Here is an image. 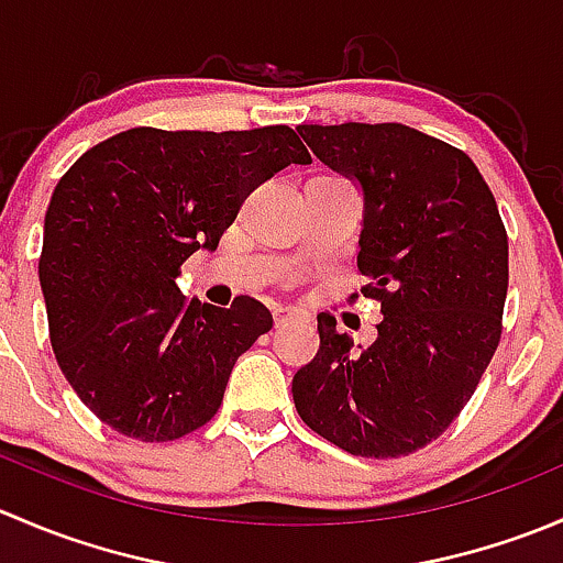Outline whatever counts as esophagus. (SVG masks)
<instances>
[{
	"label": "esophagus",
	"mask_w": 563,
	"mask_h": 563,
	"mask_svg": "<svg viewBox=\"0 0 563 563\" xmlns=\"http://www.w3.org/2000/svg\"><path fill=\"white\" fill-rule=\"evenodd\" d=\"M275 327H286L288 321H294V318H302V313H297L294 308H275Z\"/></svg>",
	"instance_id": "1"
}]
</instances>
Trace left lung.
Returning a JSON list of instances; mask_svg holds the SVG:
<instances>
[{
  "label": "left lung",
  "mask_w": 563,
  "mask_h": 563,
  "mask_svg": "<svg viewBox=\"0 0 563 563\" xmlns=\"http://www.w3.org/2000/svg\"><path fill=\"white\" fill-rule=\"evenodd\" d=\"M297 130L323 166L360 181L356 266L384 321L354 351L334 316L318 313L321 345L294 376V406L351 455H411L455 422L496 354L507 229L474 161L433 135L397 122Z\"/></svg>",
  "instance_id": "obj_1"
}]
</instances>
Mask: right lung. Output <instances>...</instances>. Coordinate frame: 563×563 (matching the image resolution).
<instances>
[{
	"label": "right lung",
	"instance_id": "1",
	"mask_svg": "<svg viewBox=\"0 0 563 563\" xmlns=\"http://www.w3.org/2000/svg\"><path fill=\"white\" fill-rule=\"evenodd\" d=\"M310 155L288 124L133 128L84 152L51 196L40 288L51 349L84 406L139 441H174L218 413L236 360L272 329L253 297L187 299L179 266L214 250L242 201Z\"/></svg>",
	"mask_w": 563,
	"mask_h": 563
}]
</instances>
